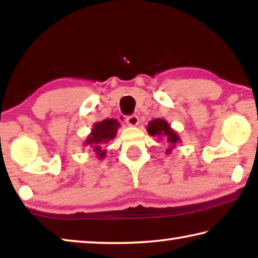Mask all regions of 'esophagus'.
I'll return each instance as SVG.
<instances>
[{"label": "esophagus", "instance_id": "obj_1", "mask_svg": "<svg viewBox=\"0 0 258 258\" xmlns=\"http://www.w3.org/2000/svg\"><path fill=\"white\" fill-rule=\"evenodd\" d=\"M126 123L128 126H137L139 124V117L137 115H131L126 118Z\"/></svg>", "mask_w": 258, "mask_h": 258}]
</instances>
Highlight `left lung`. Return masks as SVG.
<instances>
[{"instance_id":"left-lung-1","label":"left lung","mask_w":258,"mask_h":258,"mask_svg":"<svg viewBox=\"0 0 258 258\" xmlns=\"http://www.w3.org/2000/svg\"><path fill=\"white\" fill-rule=\"evenodd\" d=\"M148 133L151 137H157L159 140H166V142L169 143V147L166 152L169 154L174 148H175L176 143L181 141V139L174 130L171 128V126L165 119L157 118L149 121V125L147 127Z\"/></svg>"}]
</instances>
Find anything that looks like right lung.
<instances>
[{
	"instance_id": "add662e5",
	"label": "right lung",
	"mask_w": 258,
	"mask_h": 258,
	"mask_svg": "<svg viewBox=\"0 0 258 258\" xmlns=\"http://www.w3.org/2000/svg\"><path fill=\"white\" fill-rule=\"evenodd\" d=\"M120 124L113 118L104 119L93 125L92 132L87 137L84 146H90L92 148L95 155L99 159H103L106 156V150H103V146L115 139L117 130Z\"/></svg>"
}]
</instances>
